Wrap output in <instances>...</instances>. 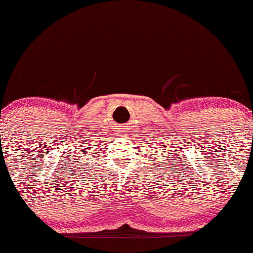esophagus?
I'll list each match as a JSON object with an SVG mask.
<instances>
[{
  "label": "esophagus",
  "instance_id": "1",
  "mask_svg": "<svg viewBox=\"0 0 253 253\" xmlns=\"http://www.w3.org/2000/svg\"><path fill=\"white\" fill-rule=\"evenodd\" d=\"M122 132H124L123 134L122 133ZM120 132H121V134H124V132H127V131H126V130H121V131H120Z\"/></svg>",
  "mask_w": 253,
  "mask_h": 253
}]
</instances>
